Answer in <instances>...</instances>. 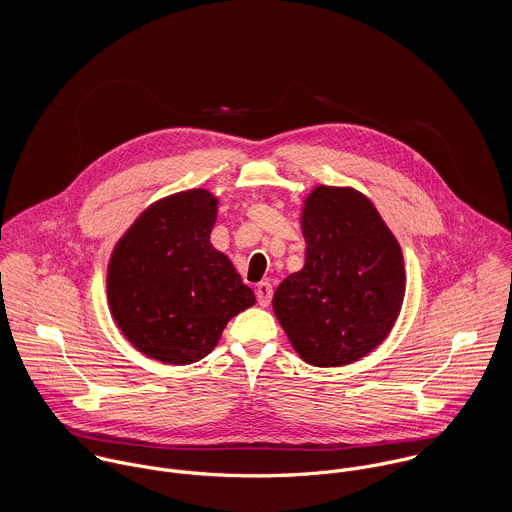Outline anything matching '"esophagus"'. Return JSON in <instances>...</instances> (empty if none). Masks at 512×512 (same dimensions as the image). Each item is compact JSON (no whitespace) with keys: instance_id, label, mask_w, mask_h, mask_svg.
Instances as JSON below:
<instances>
[{"instance_id":"obj_1","label":"esophagus","mask_w":512,"mask_h":512,"mask_svg":"<svg viewBox=\"0 0 512 512\" xmlns=\"http://www.w3.org/2000/svg\"><path fill=\"white\" fill-rule=\"evenodd\" d=\"M272 295H274L272 284H268V282H260V284H258V288H256V299H258V303H260L262 307H268V305H270Z\"/></svg>"}]
</instances>
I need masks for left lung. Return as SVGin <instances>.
Masks as SVG:
<instances>
[{
    "label": "left lung",
    "instance_id": "obj_1",
    "mask_svg": "<svg viewBox=\"0 0 512 512\" xmlns=\"http://www.w3.org/2000/svg\"><path fill=\"white\" fill-rule=\"evenodd\" d=\"M301 228L305 266L274 293L276 317L305 363L351 365L388 337L400 313L402 250L355 189H313Z\"/></svg>",
    "mask_w": 512,
    "mask_h": 512
}]
</instances>
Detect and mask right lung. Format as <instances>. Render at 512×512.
Instances as JSON below:
<instances>
[{
	"label": "right lung",
	"instance_id": "1",
	"mask_svg": "<svg viewBox=\"0 0 512 512\" xmlns=\"http://www.w3.org/2000/svg\"><path fill=\"white\" fill-rule=\"evenodd\" d=\"M217 199L183 191L132 224L108 266V303L126 339L167 365H191L219 343L222 329L254 305L230 260L211 244Z\"/></svg>",
	"mask_w": 512,
	"mask_h": 512
}]
</instances>
